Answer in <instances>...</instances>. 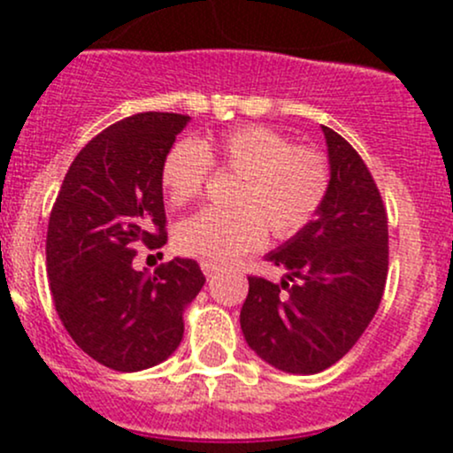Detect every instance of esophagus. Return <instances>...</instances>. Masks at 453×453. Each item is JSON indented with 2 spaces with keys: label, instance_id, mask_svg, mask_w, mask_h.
Wrapping results in <instances>:
<instances>
[{
  "label": "esophagus",
  "instance_id": "obj_1",
  "mask_svg": "<svg viewBox=\"0 0 453 453\" xmlns=\"http://www.w3.org/2000/svg\"><path fill=\"white\" fill-rule=\"evenodd\" d=\"M201 272L205 273V276H214V273L219 272V265H214V263H208V260H203V263H201Z\"/></svg>",
  "mask_w": 453,
  "mask_h": 453
}]
</instances>
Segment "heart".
Returning a JSON list of instances; mask_svg holds the SVG:
<instances>
[{
	"label": "heart",
	"instance_id": "b5f03b06",
	"mask_svg": "<svg viewBox=\"0 0 453 453\" xmlns=\"http://www.w3.org/2000/svg\"><path fill=\"white\" fill-rule=\"evenodd\" d=\"M212 164L239 175L232 197L236 210H201L175 230L177 250L208 263H230L260 248L267 227L278 239L296 236L318 214L331 184L324 153L296 146L269 127L245 125L168 149L162 164L168 203L197 199Z\"/></svg>",
	"mask_w": 453,
	"mask_h": 453
}]
</instances>
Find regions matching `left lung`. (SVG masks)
Segmentation results:
<instances>
[{"label": "left lung", "instance_id": "left-lung-1", "mask_svg": "<svg viewBox=\"0 0 453 453\" xmlns=\"http://www.w3.org/2000/svg\"><path fill=\"white\" fill-rule=\"evenodd\" d=\"M331 184L307 227L265 258L278 285L250 276L241 331L269 366L315 374L340 362L366 331L388 276V217L357 150L322 127Z\"/></svg>", "mask_w": 453, "mask_h": 453}]
</instances>
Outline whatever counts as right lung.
I'll return each instance as SVG.
<instances>
[{"label": "right lung", "instance_id": "1", "mask_svg": "<svg viewBox=\"0 0 453 453\" xmlns=\"http://www.w3.org/2000/svg\"><path fill=\"white\" fill-rule=\"evenodd\" d=\"M188 122L149 111L104 129L76 155L50 214L45 263L58 318L81 350L118 372L175 353L205 282L193 258L153 273L134 267V243H166L162 164Z\"/></svg>", "mask_w": 453, "mask_h": 453}]
</instances>
